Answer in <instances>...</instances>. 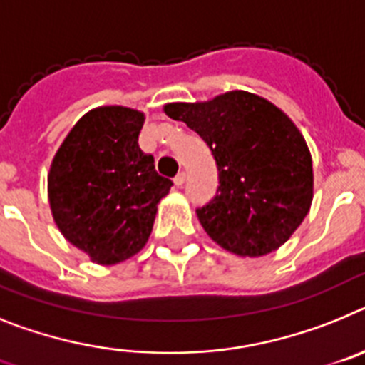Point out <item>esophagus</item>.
<instances>
[{
    "label": "esophagus",
    "instance_id": "34e87169",
    "mask_svg": "<svg viewBox=\"0 0 365 365\" xmlns=\"http://www.w3.org/2000/svg\"><path fill=\"white\" fill-rule=\"evenodd\" d=\"M183 183H185V173H183V170H182V173L176 174V178H174V185L182 187Z\"/></svg>",
    "mask_w": 365,
    "mask_h": 365
}]
</instances>
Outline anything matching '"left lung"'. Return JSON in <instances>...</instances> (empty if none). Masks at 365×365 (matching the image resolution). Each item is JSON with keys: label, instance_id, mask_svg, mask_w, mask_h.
Returning a JSON list of instances; mask_svg holds the SVG:
<instances>
[{"label": "left lung", "instance_id": "obj_1", "mask_svg": "<svg viewBox=\"0 0 365 365\" xmlns=\"http://www.w3.org/2000/svg\"><path fill=\"white\" fill-rule=\"evenodd\" d=\"M163 110L195 130L217 161V195L196 209L205 233L240 257L287 242L309 213L314 187L309 147L290 117L240 90Z\"/></svg>", "mask_w": 365, "mask_h": 365}]
</instances>
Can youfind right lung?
Segmentation results:
<instances>
[{
  "label": "right lung",
  "instance_id": "add662e5",
  "mask_svg": "<svg viewBox=\"0 0 365 365\" xmlns=\"http://www.w3.org/2000/svg\"><path fill=\"white\" fill-rule=\"evenodd\" d=\"M145 115L101 106L82 115L51 163L47 192L60 233L97 264L135 255L170 182L138 145Z\"/></svg>",
  "mask_w": 365,
  "mask_h": 365
}]
</instances>
